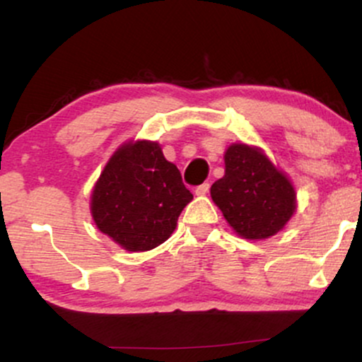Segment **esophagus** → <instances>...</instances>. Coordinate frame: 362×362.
<instances>
[{
    "label": "esophagus",
    "instance_id": "obj_1",
    "mask_svg": "<svg viewBox=\"0 0 362 362\" xmlns=\"http://www.w3.org/2000/svg\"><path fill=\"white\" fill-rule=\"evenodd\" d=\"M207 192H209V184H207V182H204V184H201L199 187H195V194L197 195H206Z\"/></svg>",
    "mask_w": 362,
    "mask_h": 362
}]
</instances>
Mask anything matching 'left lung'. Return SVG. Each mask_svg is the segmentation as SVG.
Returning a JSON list of instances; mask_svg holds the SVG:
<instances>
[{
	"mask_svg": "<svg viewBox=\"0 0 362 362\" xmlns=\"http://www.w3.org/2000/svg\"><path fill=\"white\" fill-rule=\"evenodd\" d=\"M211 197L242 238L276 235L296 211V192L259 148L231 144L224 153V177L211 187Z\"/></svg>",
	"mask_w": 362,
	"mask_h": 362,
	"instance_id": "left-lung-1",
	"label": "left lung"
}]
</instances>
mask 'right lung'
Listing matches in <instances>:
<instances>
[{
    "label": "right lung",
    "instance_id": "right-lung-1",
    "mask_svg": "<svg viewBox=\"0 0 362 362\" xmlns=\"http://www.w3.org/2000/svg\"><path fill=\"white\" fill-rule=\"evenodd\" d=\"M194 195L160 144L136 141L112 155L91 192L98 230L129 252H146L167 242Z\"/></svg>",
    "mask_w": 362,
    "mask_h": 362
}]
</instances>
